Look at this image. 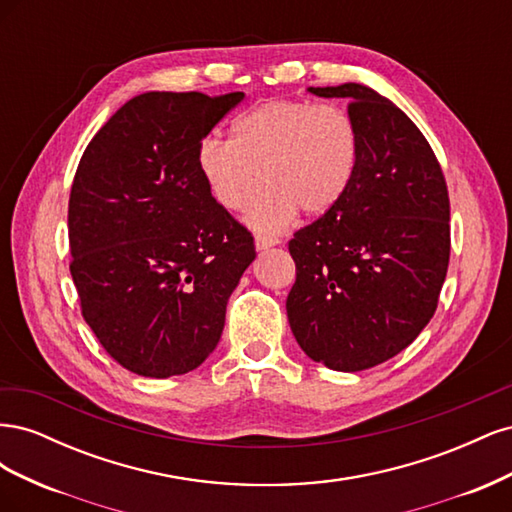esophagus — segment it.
<instances>
[{
    "instance_id": "esophagus-1",
    "label": "esophagus",
    "mask_w": 512,
    "mask_h": 512,
    "mask_svg": "<svg viewBox=\"0 0 512 512\" xmlns=\"http://www.w3.org/2000/svg\"><path fill=\"white\" fill-rule=\"evenodd\" d=\"M256 250L258 252H265V250H271V247H275V245H280V239H275V237H256Z\"/></svg>"
}]
</instances>
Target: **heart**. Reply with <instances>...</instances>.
<instances>
[{"label": "heart", "instance_id": "heart-1", "mask_svg": "<svg viewBox=\"0 0 512 512\" xmlns=\"http://www.w3.org/2000/svg\"><path fill=\"white\" fill-rule=\"evenodd\" d=\"M359 130L344 108L307 100H269L232 123V141L209 136L196 162L215 203L243 211L245 224L275 235L299 215L331 211L359 164Z\"/></svg>", "mask_w": 512, "mask_h": 512}]
</instances>
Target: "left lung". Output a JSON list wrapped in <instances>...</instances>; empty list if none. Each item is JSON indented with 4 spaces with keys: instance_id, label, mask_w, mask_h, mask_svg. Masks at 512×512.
Instances as JSON below:
<instances>
[{
    "instance_id": "1",
    "label": "left lung",
    "mask_w": 512,
    "mask_h": 512,
    "mask_svg": "<svg viewBox=\"0 0 512 512\" xmlns=\"http://www.w3.org/2000/svg\"><path fill=\"white\" fill-rule=\"evenodd\" d=\"M307 91L350 102L361 149L344 198L288 243L297 282L286 312L309 359L361 371L408 348L436 312L451 254L446 181L389 98L361 83Z\"/></svg>"
}]
</instances>
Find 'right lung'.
<instances>
[{"label": "right lung", "instance_id": "obj_1", "mask_svg": "<svg viewBox=\"0 0 512 512\" xmlns=\"http://www.w3.org/2000/svg\"><path fill=\"white\" fill-rule=\"evenodd\" d=\"M243 91H147L94 136L70 192V273L83 318L145 378L196 369L218 346L254 239L200 175L203 138Z\"/></svg>", "mask_w": 512, "mask_h": 512}]
</instances>
